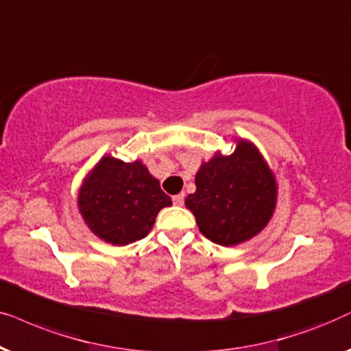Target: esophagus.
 Returning <instances> with one entry per match:
<instances>
[{"label": "esophagus", "mask_w": 351, "mask_h": 351, "mask_svg": "<svg viewBox=\"0 0 351 351\" xmlns=\"http://www.w3.org/2000/svg\"><path fill=\"white\" fill-rule=\"evenodd\" d=\"M173 204L178 205V207H181V205L184 204V194H176V195H173Z\"/></svg>", "instance_id": "34e87169"}]
</instances>
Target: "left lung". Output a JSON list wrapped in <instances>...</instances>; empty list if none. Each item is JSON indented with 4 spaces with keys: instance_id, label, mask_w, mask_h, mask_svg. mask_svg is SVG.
<instances>
[{
    "instance_id": "left-lung-1",
    "label": "left lung",
    "mask_w": 351,
    "mask_h": 351,
    "mask_svg": "<svg viewBox=\"0 0 351 351\" xmlns=\"http://www.w3.org/2000/svg\"><path fill=\"white\" fill-rule=\"evenodd\" d=\"M195 193L184 204L202 234L230 247L263 231L276 208L278 184L273 171L250 141L237 139L234 152H217L195 173Z\"/></svg>"
}]
</instances>
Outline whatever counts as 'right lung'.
<instances>
[{
    "mask_svg": "<svg viewBox=\"0 0 351 351\" xmlns=\"http://www.w3.org/2000/svg\"><path fill=\"white\" fill-rule=\"evenodd\" d=\"M168 205L171 199L141 160L127 163L112 156L96 163L78 191V208L88 228L114 245L146 237Z\"/></svg>",
    "mask_w": 351,
    "mask_h": 351,
    "instance_id": "obj_1",
    "label": "right lung"
}]
</instances>
